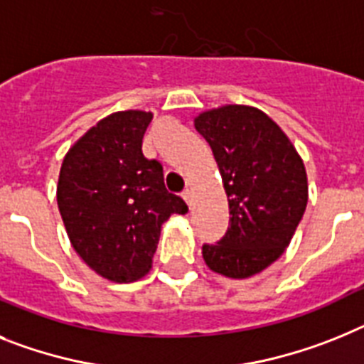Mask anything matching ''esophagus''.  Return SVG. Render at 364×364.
<instances>
[{"mask_svg": "<svg viewBox=\"0 0 364 364\" xmlns=\"http://www.w3.org/2000/svg\"><path fill=\"white\" fill-rule=\"evenodd\" d=\"M181 196H183V200L187 201L188 205H192V192H191V191H188V188H187V191H185V192H183Z\"/></svg>", "mask_w": 364, "mask_h": 364, "instance_id": "34e87169", "label": "esophagus"}]
</instances>
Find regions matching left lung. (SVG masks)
Returning a JSON list of instances; mask_svg holds the SVG:
<instances>
[{
    "label": "left lung",
    "instance_id": "left-lung-1",
    "mask_svg": "<svg viewBox=\"0 0 364 364\" xmlns=\"http://www.w3.org/2000/svg\"><path fill=\"white\" fill-rule=\"evenodd\" d=\"M194 125L213 149L231 215L224 237L203 244V259L225 277L255 276L281 257L304 216V161L279 125L255 107L213 109Z\"/></svg>",
    "mask_w": 364,
    "mask_h": 364
}]
</instances>
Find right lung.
Returning <instances> with one entry per match:
<instances>
[{
  "label": "right lung",
  "mask_w": 364,
  "mask_h": 364,
  "mask_svg": "<svg viewBox=\"0 0 364 364\" xmlns=\"http://www.w3.org/2000/svg\"><path fill=\"white\" fill-rule=\"evenodd\" d=\"M154 114L107 116L70 148L60 166L57 203L73 250L105 279L146 276L161 225L187 203L164 187L163 164L142 154Z\"/></svg>",
  "instance_id": "1"
}]
</instances>
